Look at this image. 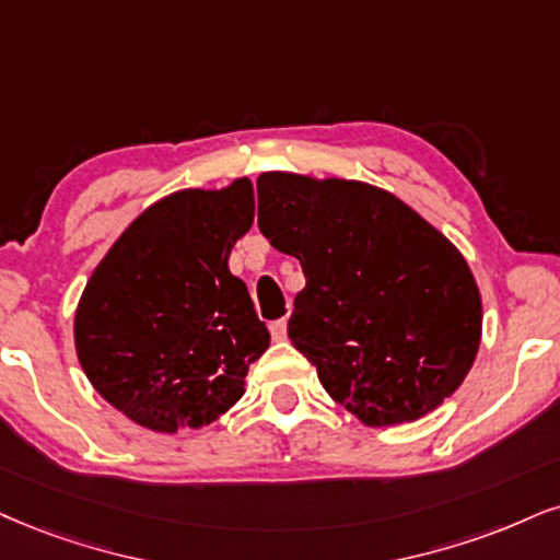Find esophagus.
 Segmentation results:
<instances>
[{
  "label": "esophagus",
  "mask_w": 560,
  "mask_h": 560,
  "mask_svg": "<svg viewBox=\"0 0 560 560\" xmlns=\"http://www.w3.org/2000/svg\"><path fill=\"white\" fill-rule=\"evenodd\" d=\"M269 335H272L275 342H282L288 337V322L285 319H278L269 324Z\"/></svg>",
  "instance_id": "34e87169"
}]
</instances>
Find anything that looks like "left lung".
<instances>
[{
  "label": "left lung",
  "mask_w": 560,
  "mask_h": 560,
  "mask_svg": "<svg viewBox=\"0 0 560 560\" xmlns=\"http://www.w3.org/2000/svg\"><path fill=\"white\" fill-rule=\"evenodd\" d=\"M259 231L301 261L288 337L363 425L428 416L470 374L482 337L467 259L410 205L353 178L267 171Z\"/></svg>",
  "instance_id": "obj_1"
}]
</instances>
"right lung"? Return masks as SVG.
Returning a JSON list of instances; mask_svg holds the SVG:
<instances>
[{"mask_svg":"<svg viewBox=\"0 0 560 560\" xmlns=\"http://www.w3.org/2000/svg\"><path fill=\"white\" fill-rule=\"evenodd\" d=\"M254 223L252 178L182 189L142 210L88 278L74 350L93 389L155 433L210 425L269 348L228 257Z\"/></svg>","mask_w":560,"mask_h":560,"instance_id":"right-lung-1","label":"right lung"}]
</instances>
